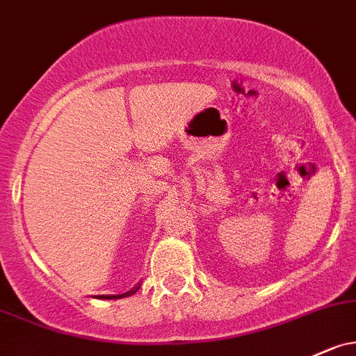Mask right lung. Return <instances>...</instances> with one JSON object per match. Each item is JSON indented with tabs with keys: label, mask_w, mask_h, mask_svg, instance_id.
I'll list each match as a JSON object with an SVG mask.
<instances>
[{
	"label": "right lung",
	"mask_w": 356,
	"mask_h": 356,
	"mask_svg": "<svg viewBox=\"0 0 356 356\" xmlns=\"http://www.w3.org/2000/svg\"><path fill=\"white\" fill-rule=\"evenodd\" d=\"M137 289H139V286H137ZM137 289H134V290H131V292H127V293H122V296H100V297H102V299H120V297L132 296V293H136Z\"/></svg>",
	"instance_id": "right-lung-1"
}]
</instances>
